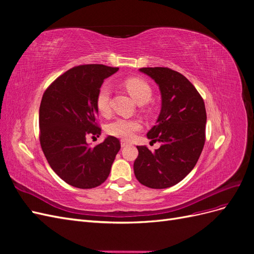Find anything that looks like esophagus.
Returning <instances> with one entry per match:
<instances>
[{"instance_id": "esophagus-1", "label": "esophagus", "mask_w": 254, "mask_h": 254, "mask_svg": "<svg viewBox=\"0 0 254 254\" xmlns=\"http://www.w3.org/2000/svg\"><path fill=\"white\" fill-rule=\"evenodd\" d=\"M128 145H130L128 142H125V141H122V142H121V146H122L123 148L126 147V146H128Z\"/></svg>"}]
</instances>
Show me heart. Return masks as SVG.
<instances>
[{
  "mask_svg": "<svg viewBox=\"0 0 254 254\" xmlns=\"http://www.w3.org/2000/svg\"><path fill=\"white\" fill-rule=\"evenodd\" d=\"M124 84L129 93L139 104H146L150 101L152 90L147 81L132 77L126 79ZM111 93L112 88L109 83H103L97 91L95 103L97 110L103 115H108L111 111ZM141 128L142 123L139 120L117 118L107 125L106 131L108 134L119 137V139L129 141L134 136L135 132L141 130Z\"/></svg>",
  "mask_w": 254,
  "mask_h": 254,
  "instance_id": "b5f03b06",
  "label": "heart"
}]
</instances>
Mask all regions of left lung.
I'll list each match as a JSON object with an SVG mask.
<instances>
[{"label":"left lung","mask_w":254,"mask_h":254,"mask_svg":"<svg viewBox=\"0 0 254 254\" xmlns=\"http://www.w3.org/2000/svg\"><path fill=\"white\" fill-rule=\"evenodd\" d=\"M161 92V112L157 124L147 132L155 151L136 146L139 156L133 171L135 178L150 189L175 186L190 173L201 155L205 142L206 112L201 95L190 81L168 67H142Z\"/></svg>","instance_id":"obj_1"}]
</instances>
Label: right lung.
Listing matches in <instances>:
<instances>
[{
  "mask_svg": "<svg viewBox=\"0 0 254 254\" xmlns=\"http://www.w3.org/2000/svg\"><path fill=\"white\" fill-rule=\"evenodd\" d=\"M119 67L104 64L74 66L45 90L39 109L40 144L52 170L78 189H93L106 181L119 139L107 136L94 147L87 136L99 135L95 98L104 80Z\"/></svg>",
  "mask_w": 254,
  "mask_h": 254,
  "instance_id": "right-lung-1",
  "label": "right lung"
}]
</instances>
